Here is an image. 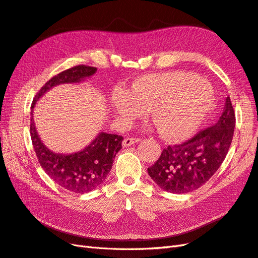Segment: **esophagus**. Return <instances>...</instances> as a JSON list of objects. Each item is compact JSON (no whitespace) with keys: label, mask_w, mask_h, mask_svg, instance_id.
<instances>
[{"label":"esophagus","mask_w":258,"mask_h":258,"mask_svg":"<svg viewBox=\"0 0 258 258\" xmlns=\"http://www.w3.org/2000/svg\"><path fill=\"white\" fill-rule=\"evenodd\" d=\"M138 142H141L140 138H130V137H126V138H124L122 145H123V147H130V146H132V145H134V144H136Z\"/></svg>","instance_id":"obj_1"}]
</instances>
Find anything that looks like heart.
I'll use <instances>...</instances> for the list:
<instances>
[{
	"label": "heart",
	"instance_id": "heart-1",
	"mask_svg": "<svg viewBox=\"0 0 258 258\" xmlns=\"http://www.w3.org/2000/svg\"><path fill=\"white\" fill-rule=\"evenodd\" d=\"M214 102L210 86L185 72H167L138 78L131 90L116 87L110 103L124 126L150 111L160 134L181 141L200 128Z\"/></svg>",
	"mask_w": 258,
	"mask_h": 258
}]
</instances>
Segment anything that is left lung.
Here are the masks:
<instances>
[{
	"instance_id": "left-lung-1",
	"label": "left lung",
	"mask_w": 258,
	"mask_h": 258,
	"mask_svg": "<svg viewBox=\"0 0 258 258\" xmlns=\"http://www.w3.org/2000/svg\"><path fill=\"white\" fill-rule=\"evenodd\" d=\"M235 114L228 96L223 112L214 126L205 128L189 141L163 149L154 166L151 179L163 190L184 194L204 185L226 158L232 143Z\"/></svg>"
}]
</instances>
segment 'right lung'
<instances>
[{"instance_id": "1", "label": "right lung", "mask_w": 258, "mask_h": 258, "mask_svg": "<svg viewBox=\"0 0 258 258\" xmlns=\"http://www.w3.org/2000/svg\"><path fill=\"white\" fill-rule=\"evenodd\" d=\"M97 72L96 68L78 65L66 70L49 82L36 95L31 104L30 135L38 161L52 180L72 193L91 192L107 179L117 151L122 148L123 137L99 133L83 150L73 154H56L50 150L39 137L34 122V108L45 92L57 85L79 84Z\"/></svg>"}]
</instances>
